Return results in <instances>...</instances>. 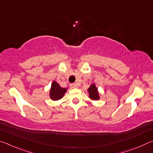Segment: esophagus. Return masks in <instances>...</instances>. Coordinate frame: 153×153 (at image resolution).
<instances>
[{
	"mask_svg": "<svg viewBox=\"0 0 153 153\" xmlns=\"http://www.w3.org/2000/svg\"><path fill=\"white\" fill-rule=\"evenodd\" d=\"M70 86L72 88H77V84H71Z\"/></svg>",
	"mask_w": 153,
	"mask_h": 153,
	"instance_id": "obj_1",
	"label": "esophagus"
}]
</instances>
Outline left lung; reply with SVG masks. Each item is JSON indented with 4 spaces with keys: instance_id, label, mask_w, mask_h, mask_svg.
<instances>
[{
    "instance_id": "left-lung-1",
    "label": "left lung",
    "mask_w": 153,
    "mask_h": 153,
    "mask_svg": "<svg viewBox=\"0 0 153 153\" xmlns=\"http://www.w3.org/2000/svg\"><path fill=\"white\" fill-rule=\"evenodd\" d=\"M88 92L89 94V97L92 100H98L100 99V94L95 84H92L88 88Z\"/></svg>"
}]
</instances>
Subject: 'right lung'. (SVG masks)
<instances>
[{
    "label": "right lung",
    "mask_w": 153,
    "mask_h": 153,
    "mask_svg": "<svg viewBox=\"0 0 153 153\" xmlns=\"http://www.w3.org/2000/svg\"><path fill=\"white\" fill-rule=\"evenodd\" d=\"M67 90V88H64L60 86L56 81H53L51 84L50 90H49V97L53 100H61L64 97Z\"/></svg>",
    "instance_id": "right-lung-1"
}]
</instances>
